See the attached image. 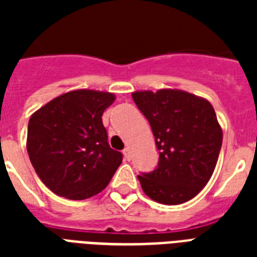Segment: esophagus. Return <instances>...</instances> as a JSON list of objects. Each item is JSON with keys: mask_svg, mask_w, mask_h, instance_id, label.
I'll return each mask as SVG.
<instances>
[{"mask_svg": "<svg viewBox=\"0 0 257 257\" xmlns=\"http://www.w3.org/2000/svg\"><path fill=\"white\" fill-rule=\"evenodd\" d=\"M122 153H124L125 160H131V151H129V148H125L124 151H122Z\"/></svg>", "mask_w": 257, "mask_h": 257, "instance_id": "obj_1", "label": "esophagus"}]
</instances>
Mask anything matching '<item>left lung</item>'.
<instances>
[{
    "instance_id": "left-lung-1",
    "label": "left lung",
    "mask_w": 257,
    "mask_h": 257,
    "mask_svg": "<svg viewBox=\"0 0 257 257\" xmlns=\"http://www.w3.org/2000/svg\"><path fill=\"white\" fill-rule=\"evenodd\" d=\"M132 97L160 152L157 168L137 176L144 193L165 205L193 199L211 179L223 143L213 106L179 89L139 90Z\"/></svg>"
}]
</instances>
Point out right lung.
<instances>
[{"label": "right lung", "instance_id": "obj_1", "mask_svg": "<svg viewBox=\"0 0 257 257\" xmlns=\"http://www.w3.org/2000/svg\"><path fill=\"white\" fill-rule=\"evenodd\" d=\"M113 93L78 89L36 110L28 124L26 149L41 181L56 195L84 200L100 193L122 163L108 144L102 113Z\"/></svg>", "mask_w": 257, "mask_h": 257}]
</instances>
